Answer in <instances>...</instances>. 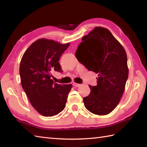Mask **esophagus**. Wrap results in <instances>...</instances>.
Here are the masks:
<instances>
[{
	"label": "esophagus",
	"instance_id": "34e87169",
	"mask_svg": "<svg viewBox=\"0 0 147 147\" xmlns=\"http://www.w3.org/2000/svg\"><path fill=\"white\" fill-rule=\"evenodd\" d=\"M73 86H75V87H79V86L81 85L80 84L76 83H73Z\"/></svg>",
	"mask_w": 147,
	"mask_h": 147
}]
</instances>
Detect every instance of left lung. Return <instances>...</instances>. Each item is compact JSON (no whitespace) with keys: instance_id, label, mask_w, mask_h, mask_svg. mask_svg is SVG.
<instances>
[{"instance_id":"left-lung-1","label":"left lung","mask_w":147,"mask_h":147,"mask_svg":"<svg viewBox=\"0 0 147 147\" xmlns=\"http://www.w3.org/2000/svg\"><path fill=\"white\" fill-rule=\"evenodd\" d=\"M75 55L86 69L98 74L97 85L89 86L90 94L83 98L85 107L95 114H109L119 102L128 78L125 50L110 31L96 27L83 37Z\"/></svg>"}]
</instances>
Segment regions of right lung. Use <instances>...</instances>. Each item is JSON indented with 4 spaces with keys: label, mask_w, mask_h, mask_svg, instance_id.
<instances>
[{
    "label": "right lung",
    "mask_w": 147,
    "mask_h": 147,
    "mask_svg": "<svg viewBox=\"0 0 147 147\" xmlns=\"http://www.w3.org/2000/svg\"><path fill=\"white\" fill-rule=\"evenodd\" d=\"M69 43L39 39L22 57L20 74L21 85L33 107L44 116H53L65 108L71 84L59 85L52 80L54 71L62 73L59 61Z\"/></svg>",
    "instance_id": "1"
}]
</instances>
